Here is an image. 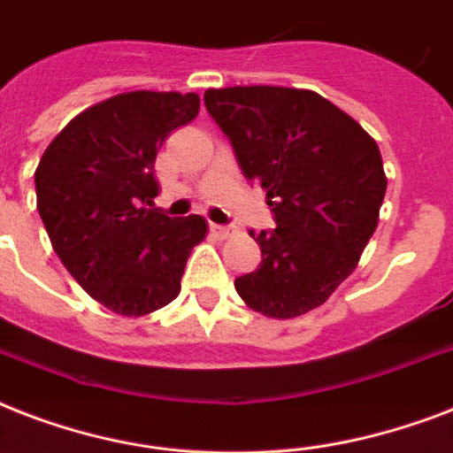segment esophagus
Here are the masks:
<instances>
[{
	"label": "esophagus",
	"instance_id": "obj_1",
	"mask_svg": "<svg viewBox=\"0 0 453 453\" xmlns=\"http://www.w3.org/2000/svg\"><path fill=\"white\" fill-rule=\"evenodd\" d=\"M211 233L219 234V237H227V234H233V226H219V223H211Z\"/></svg>",
	"mask_w": 453,
	"mask_h": 453
}]
</instances>
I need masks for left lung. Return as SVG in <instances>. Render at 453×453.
Masks as SVG:
<instances>
[{
    "label": "left lung",
    "instance_id": "left-lung-1",
    "mask_svg": "<svg viewBox=\"0 0 453 453\" xmlns=\"http://www.w3.org/2000/svg\"><path fill=\"white\" fill-rule=\"evenodd\" d=\"M204 105L275 219L273 230H249L261 265L234 289L268 317L310 312L355 270L379 226L388 185L379 145L315 91L209 88Z\"/></svg>",
    "mask_w": 453,
    "mask_h": 453
}]
</instances>
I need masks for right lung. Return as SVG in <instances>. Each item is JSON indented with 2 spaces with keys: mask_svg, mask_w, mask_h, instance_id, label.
I'll list each match as a JSON object with an SVG mask.
<instances>
[{
  "mask_svg": "<svg viewBox=\"0 0 453 453\" xmlns=\"http://www.w3.org/2000/svg\"><path fill=\"white\" fill-rule=\"evenodd\" d=\"M199 112L197 94L131 91L77 115L39 159L37 209L56 254L88 296L141 317L180 291L202 216L152 206L155 157L171 131Z\"/></svg>",
  "mask_w": 453,
  "mask_h": 453,
  "instance_id": "obj_1",
  "label": "right lung"
}]
</instances>
